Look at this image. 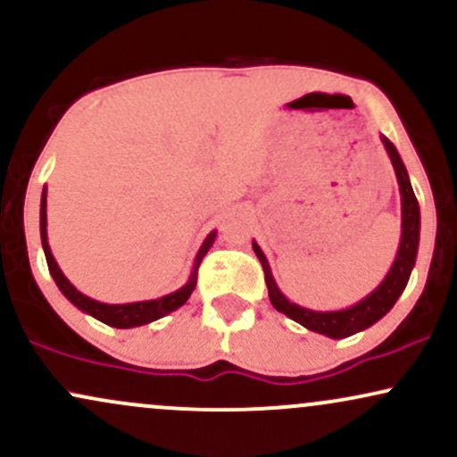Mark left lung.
<instances>
[{"mask_svg": "<svg viewBox=\"0 0 457 457\" xmlns=\"http://www.w3.org/2000/svg\"><path fill=\"white\" fill-rule=\"evenodd\" d=\"M382 144H385L386 154H389L393 170H395L397 185H400V195H402V238L400 246H397V255L393 260L389 272L382 279V283L376 287L374 292H370L365 298H361L359 303L353 307L339 309V312H313V309L301 307L296 303L287 301L286 295L279 290V286L275 283L272 277L269 260H266L264 251L260 249V245L253 240V251L262 262V269H264L266 286H269V298L272 307L277 312L286 313L287 318L295 320V322L303 324V327L313 330V333L327 335L330 339H344L350 335L359 333V330L370 328L371 324L378 322L380 318H385L395 305L397 298L402 296L403 287H406L408 279H411V272L417 260V249H419V232H421V212H419V202L414 197L411 178H408L406 167H403L400 152L389 139L382 135Z\"/></svg>", "mask_w": 457, "mask_h": 457, "instance_id": "8db88e82", "label": "left lung"}]
</instances>
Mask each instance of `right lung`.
<instances>
[{"label": "right lung", "mask_w": 457, "mask_h": 457, "mask_svg": "<svg viewBox=\"0 0 457 457\" xmlns=\"http://www.w3.org/2000/svg\"><path fill=\"white\" fill-rule=\"evenodd\" d=\"M214 238H217V232H211L204 240V245L199 246L195 262H193V270L191 277L180 290L171 292V295H165L161 298H154V301H139V303H124V305H109V303H101V301H94V298L81 295L71 281L66 279V275L62 272L60 266L51 253V246H49V238H46V187L43 188V197H40V240H43V249H45V258L46 264H49V272L54 277V281L60 287V292L64 295L68 301L72 303L77 309H81L83 313H90L92 318L101 320V322L109 324V327L115 328H133V327H141V324H148L154 322L167 313L176 312L178 307H182L188 301V296L193 295L195 290V283H197V269L202 264L204 255L208 253L211 249Z\"/></svg>", "instance_id": "obj_1"}]
</instances>
